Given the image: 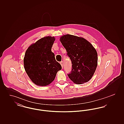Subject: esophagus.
Segmentation results:
<instances>
[{"label": "esophagus", "instance_id": "1", "mask_svg": "<svg viewBox=\"0 0 124 124\" xmlns=\"http://www.w3.org/2000/svg\"><path fill=\"white\" fill-rule=\"evenodd\" d=\"M60 65H61V66H62V67L63 68V64H64V63H63V61H61V62H60Z\"/></svg>", "mask_w": 124, "mask_h": 124}]
</instances>
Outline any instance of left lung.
Instances as JSON below:
<instances>
[{"label":"left lung","mask_w":124,"mask_h":124,"mask_svg":"<svg viewBox=\"0 0 124 124\" xmlns=\"http://www.w3.org/2000/svg\"><path fill=\"white\" fill-rule=\"evenodd\" d=\"M60 40L71 62V70L67 75L74 83L87 82L92 78L97 66L98 54L93 45L85 39L66 34Z\"/></svg>","instance_id":"8db88e82"}]
</instances>
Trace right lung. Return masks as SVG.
<instances>
[{"label":"right lung","mask_w":124,"mask_h":124,"mask_svg":"<svg viewBox=\"0 0 124 124\" xmlns=\"http://www.w3.org/2000/svg\"><path fill=\"white\" fill-rule=\"evenodd\" d=\"M54 37L39 39L27 49L24 59V68L31 81L39 86H46L54 80L61 65L51 51Z\"/></svg>","instance_id":"add662e5"}]
</instances>
